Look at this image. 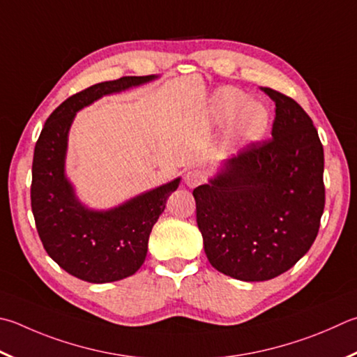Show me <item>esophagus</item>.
I'll return each instance as SVG.
<instances>
[{
	"label": "esophagus",
	"mask_w": 357,
	"mask_h": 357,
	"mask_svg": "<svg viewBox=\"0 0 357 357\" xmlns=\"http://www.w3.org/2000/svg\"><path fill=\"white\" fill-rule=\"evenodd\" d=\"M184 181H185V184L190 187V189H193V187H197V185L204 183V173L201 170H189L185 173Z\"/></svg>",
	"instance_id": "obj_1"
}]
</instances>
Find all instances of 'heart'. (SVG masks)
I'll return each instance as SVG.
<instances>
[{"label": "heart", "mask_w": 357, "mask_h": 357, "mask_svg": "<svg viewBox=\"0 0 357 357\" xmlns=\"http://www.w3.org/2000/svg\"><path fill=\"white\" fill-rule=\"evenodd\" d=\"M211 112L218 125L231 123V137L238 144H255L267 134L271 112L261 101L248 100L234 87L218 89L212 96Z\"/></svg>", "instance_id": "obj_1"}]
</instances>
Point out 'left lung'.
I'll use <instances>...</instances> for the list:
<instances>
[{
	"label": "left lung",
	"mask_w": 357,
	"mask_h": 357,
	"mask_svg": "<svg viewBox=\"0 0 357 357\" xmlns=\"http://www.w3.org/2000/svg\"><path fill=\"white\" fill-rule=\"evenodd\" d=\"M262 90L276 105L271 139L226 159L193 190L211 265L246 282L294 267L312 246L325 209V156L312 120L290 96Z\"/></svg>",
	"instance_id": "1"
}]
</instances>
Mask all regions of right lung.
Here are the masks:
<instances>
[{
	"label": "right lung",
	"instance_id": "right-lung-1",
	"mask_svg": "<svg viewBox=\"0 0 357 357\" xmlns=\"http://www.w3.org/2000/svg\"><path fill=\"white\" fill-rule=\"evenodd\" d=\"M158 76H123L70 96L48 116L32 159L31 207L48 256L67 273L93 284L125 280L144 264L148 238L165 209L176 178L109 211H93L77 199L66 176L68 131L75 115L101 96L119 93Z\"/></svg>",
	"mask_w": 357,
	"mask_h": 357
}]
</instances>
